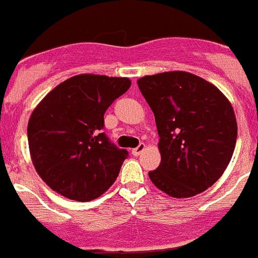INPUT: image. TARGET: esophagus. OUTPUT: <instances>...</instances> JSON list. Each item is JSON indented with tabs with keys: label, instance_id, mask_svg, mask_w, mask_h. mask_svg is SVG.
I'll return each mask as SVG.
<instances>
[{
	"label": "esophagus",
	"instance_id": "34e87169",
	"mask_svg": "<svg viewBox=\"0 0 258 258\" xmlns=\"http://www.w3.org/2000/svg\"><path fill=\"white\" fill-rule=\"evenodd\" d=\"M144 149H145V144L144 143H140L137 148H134V149L132 150V154L134 155V157H137V155H139Z\"/></svg>",
	"mask_w": 258,
	"mask_h": 258
}]
</instances>
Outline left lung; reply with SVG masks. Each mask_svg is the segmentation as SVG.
Masks as SVG:
<instances>
[{"label":"left lung","mask_w":258,"mask_h":258,"mask_svg":"<svg viewBox=\"0 0 258 258\" xmlns=\"http://www.w3.org/2000/svg\"><path fill=\"white\" fill-rule=\"evenodd\" d=\"M138 86L160 138L162 160L150 180L175 198L205 192L223 174L236 147L231 103L215 85L185 71L144 76Z\"/></svg>","instance_id":"8db88e82"}]
</instances>
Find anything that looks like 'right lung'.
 Masks as SVG:
<instances>
[{"instance_id": "obj_1", "label": "right lung", "mask_w": 258, "mask_h": 258, "mask_svg": "<svg viewBox=\"0 0 258 258\" xmlns=\"http://www.w3.org/2000/svg\"><path fill=\"white\" fill-rule=\"evenodd\" d=\"M129 88L128 78L73 76L32 111L27 125L30 153L35 169L51 189L88 202L115 182L129 153L103 133L104 114Z\"/></svg>"}]
</instances>
